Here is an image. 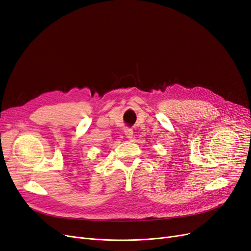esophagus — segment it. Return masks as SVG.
I'll return each instance as SVG.
<instances>
[{"instance_id":"34e87169","label":"esophagus","mask_w":251,"mask_h":251,"mask_svg":"<svg viewBox=\"0 0 251 251\" xmlns=\"http://www.w3.org/2000/svg\"><path fill=\"white\" fill-rule=\"evenodd\" d=\"M125 135L126 136V138H128V139L133 138V130H132V128L126 127L125 128Z\"/></svg>"}]
</instances>
